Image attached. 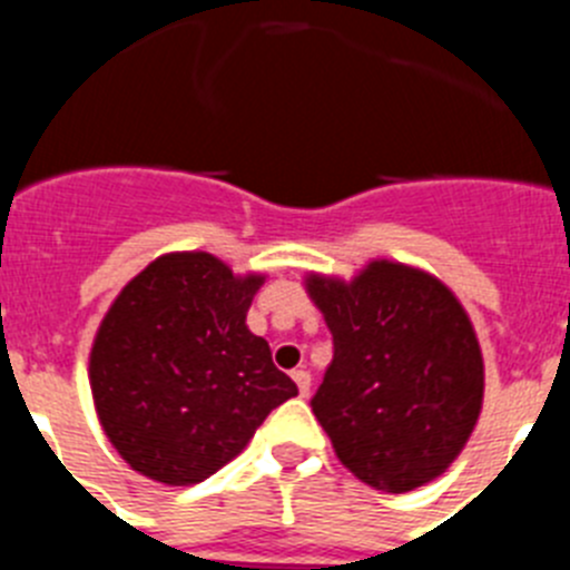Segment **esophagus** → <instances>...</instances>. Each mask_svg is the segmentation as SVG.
Masks as SVG:
<instances>
[{
  "instance_id": "esophagus-1",
  "label": "esophagus",
  "mask_w": 570,
  "mask_h": 570,
  "mask_svg": "<svg viewBox=\"0 0 570 570\" xmlns=\"http://www.w3.org/2000/svg\"><path fill=\"white\" fill-rule=\"evenodd\" d=\"M292 381L297 383V392H301V397H306V394H309L312 377H309V372H306V368H295V372H292Z\"/></svg>"
}]
</instances>
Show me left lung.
<instances>
[{"label": "left lung", "mask_w": 570, "mask_h": 570, "mask_svg": "<svg viewBox=\"0 0 570 570\" xmlns=\"http://www.w3.org/2000/svg\"><path fill=\"white\" fill-rule=\"evenodd\" d=\"M335 357L312 397L337 460L406 494L460 458L483 409V352L469 312L432 273L368 261L352 281L309 273Z\"/></svg>", "instance_id": "8db88e82"}]
</instances>
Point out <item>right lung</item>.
<instances>
[{"instance_id":"add662e5","label":"right lung","mask_w":570,"mask_h":570,"mask_svg":"<svg viewBox=\"0 0 570 570\" xmlns=\"http://www.w3.org/2000/svg\"><path fill=\"white\" fill-rule=\"evenodd\" d=\"M264 281L209 253H167L116 295L87 374L101 429L132 471L202 483L295 397L269 343L247 326Z\"/></svg>"}]
</instances>
